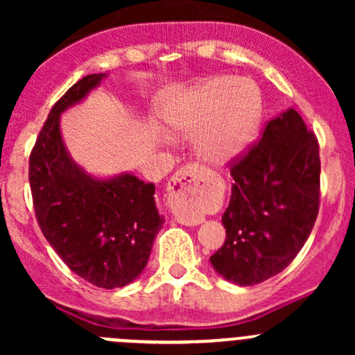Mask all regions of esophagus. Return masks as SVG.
Here are the masks:
<instances>
[{
  "instance_id": "1",
  "label": "esophagus",
  "mask_w": 355,
  "mask_h": 355,
  "mask_svg": "<svg viewBox=\"0 0 355 355\" xmlns=\"http://www.w3.org/2000/svg\"><path fill=\"white\" fill-rule=\"evenodd\" d=\"M200 180L202 171L198 164H185L168 182V199L171 207L177 213V220L187 227H196L202 223L204 218L198 214V209L202 200L200 194Z\"/></svg>"
}]
</instances>
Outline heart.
<instances>
[{
	"label": "heart",
	"instance_id": "obj_1",
	"mask_svg": "<svg viewBox=\"0 0 355 355\" xmlns=\"http://www.w3.org/2000/svg\"><path fill=\"white\" fill-rule=\"evenodd\" d=\"M263 113L261 91L247 78L218 77L196 87L177 111V125L199 132L196 151L206 163L227 164L249 148Z\"/></svg>",
	"mask_w": 355,
	"mask_h": 355
}]
</instances>
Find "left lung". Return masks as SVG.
I'll return each mask as SVG.
<instances>
[{
  "label": "left lung",
  "instance_id": "1",
  "mask_svg": "<svg viewBox=\"0 0 355 355\" xmlns=\"http://www.w3.org/2000/svg\"><path fill=\"white\" fill-rule=\"evenodd\" d=\"M230 173L232 198L221 216L227 239L209 261L221 277L249 287L284 271L316 223L320 144L290 108L230 161Z\"/></svg>",
  "mask_w": 355,
  "mask_h": 355
}]
</instances>
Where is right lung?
Returning a JSON list of instances; mask_svg holds the SVG:
<instances>
[{"label": "right lung", "mask_w": 355, "mask_h": 355, "mask_svg": "<svg viewBox=\"0 0 355 355\" xmlns=\"http://www.w3.org/2000/svg\"><path fill=\"white\" fill-rule=\"evenodd\" d=\"M103 77H82L49 111L28 157V182L42 235L67 266L96 287L118 288L144 270L164 220L156 209L155 184L134 175L96 180L68 156L60 113Z\"/></svg>", "instance_id": "1"}]
</instances>
